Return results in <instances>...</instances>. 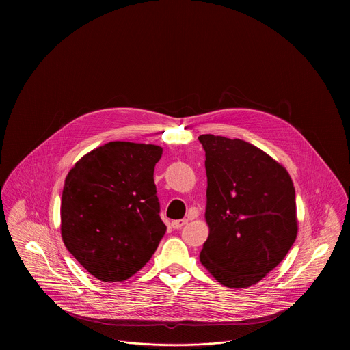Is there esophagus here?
<instances>
[{
  "instance_id": "34e87169",
  "label": "esophagus",
  "mask_w": 350,
  "mask_h": 350,
  "mask_svg": "<svg viewBox=\"0 0 350 350\" xmlns=\"http://www.w3.org/2000/svg\"><path fill=\"white\" fill-rule=\"evenodd\" d=\"M186 224H187V219H186V218H183V219H175V221L171 222V225H172L174 229H180V228H183Z\"/></svg>"
}]
</instances>
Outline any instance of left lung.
<instances>
[{"instance_id": "1", "label": "left lung", "mask_w": 350, "mask_h": 350, "mask_svg": "<svg viewBox=\"0 0 350 350\" xmlns=\"http://www.w3.org/2000/svg\"><path fill=\"white\" fill-rule=\"evenodd\" d=\"M208 237L200 262L229 288H247L278 267L298 234L287 170L240 139L202 135Z\"/></svg>"}]
</instances>
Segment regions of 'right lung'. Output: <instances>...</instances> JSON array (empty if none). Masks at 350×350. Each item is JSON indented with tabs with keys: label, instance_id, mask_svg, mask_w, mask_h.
Wrapping results in <instances>:
<instances>
[{
	"label": "right lung",
	"instance_id": "obj_1",
	"mask_svg": "<svg viewBox=\"0 0 350 350\" xmlns=\"http://www.w3.org/2000/svg\"><path fill=\"white\" fill-rule=\"evenodd\" d=\"M161 153L153 144L110 142L86 153L66 176L62 239L100 282L133 276L165 233L153 182Z\"/></svg>",
	"mask_w": 350,
	"mask_h": 350
}]
</instances>
